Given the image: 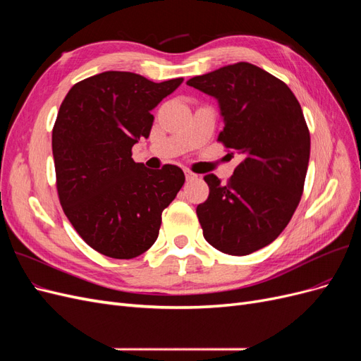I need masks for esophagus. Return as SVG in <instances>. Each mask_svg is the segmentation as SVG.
Returning a JSON list of instances; mask_svg holds the SVG:
<instances>
[{
	"label": "esophagus",
	"mask_w": 361,
	"mask_h": 361,
	"mask_svg": "<svg viewBox=\"0 0 361 361\" xmlns=\"http://www.w3.org/2000/svg\"><path fill=\"white\" fill-rule=\"evenodd\" d=\"M185 178H187V180H192V179L197 178V174H194V173L190 171V170H185Z\"/></svg>",
	"instance_id": "esophagus-1"
}]
</instances>
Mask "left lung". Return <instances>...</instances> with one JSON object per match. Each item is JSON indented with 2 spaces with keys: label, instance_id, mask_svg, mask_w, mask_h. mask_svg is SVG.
I'll return each instance as SVG.
<instances>
[{
  "label": "left lung",
  "instance_id": "obj_1",
  "mask_svg": "<svg viewBox=\"0 0 361 361\" xmlns=\"http://www.w3.org/2000/svg\"><path fill=\"white\" fill-rule=\"evenodd\" d=\"M187 84L216 99L224 122L218 140L243 158L227 185L204 176L203 236L226 255H250L274 241L300 203L310 157L301 105L285 82L247 61Z\"/></svg>",
  "mask_w": 361,
  "mask_h": 361
}]
</instances>
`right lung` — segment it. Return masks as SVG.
Wrapping results in <instances>:
<instances>
[{"label": "right lung", "instance_id": "add662e5", "mask_svg": "<svg viewBox=\"0 0 361 361\" xmlns=\"http://www.w3.org/2000/svg\"><path fill=\"white\" fill-rule=\"evenodd\" d=\"M183 78L149 81L108 71L75 84L52 129V155L63 211L96 251L133 259L155 244L162 211L185 182L176 166L150 170L130 149L147 138L152 110Z\"/></svg>", "mask_w": 361, "mask_h": 361}]
</instances>
